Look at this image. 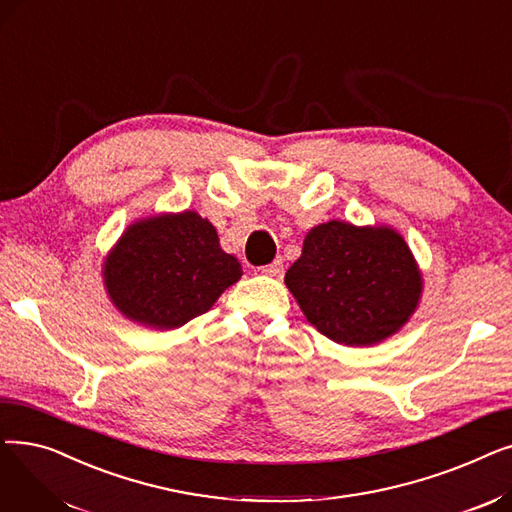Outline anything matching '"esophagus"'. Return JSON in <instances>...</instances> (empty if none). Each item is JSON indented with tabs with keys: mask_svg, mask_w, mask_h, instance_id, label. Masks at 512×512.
Instances as JSON below:
<instances>
[{
	"mask_svg": "<svg viewBox=\"0 0 512 512\" xmlns=\"http://www.w3.org/2000/svg\"><path fill=\"white\" fill-rule=\"evenodd\" d=\"M261 272L265 276H274V278H280L282 272H284V265H282V259H274L272 263H267L261 267Z\"/></svg>",
	"mask_w": 512,
	"mask_h": 512,
	"instance_id": "obj_1",
	"label": "esophagus"
}]
</instances>
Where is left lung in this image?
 Masks as SVG:
<instances>
[{
  "mask_svg": "<svg viewBox=\"0 0 512 512\" xmlns=\"http://www.w3.org/2000/svg\"><path fill=\"white\" fill-rule=\"evenodd\" d=\"M284 282L317 332L351 346L400 330L421 294V276L400 234L336 220L307 234Z\"/></svg>",
  "mask_w": 512,
  "mask_h": 512,
  "instance_id": "obj_1",
  "label": "left lung"
}]
</instances>
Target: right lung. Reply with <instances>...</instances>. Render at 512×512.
I'll list each match as a JSON object with an SVG mask.
<instances>
[{"label":"right lung","mask_w":512,"mask_h":512,"mask_svg":"<svg viewBox=\"0 0 512 512\" xmlns=\"http://www.w3.org/2000/svg\"><path fill=\"white\" fill-rule=\"evenodd\" d=\"M116 307L143 326L170 330L203 315L242 276L215 228L195 211L130 226L105 261Z\"/></svg>","instance_id":"1"}]
</instances>
